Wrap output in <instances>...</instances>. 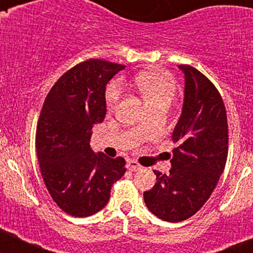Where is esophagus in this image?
Wrapping results in <instances>:
<instances>
[{"instance_id": "obj_1", "label": "esophagus", "mask_w": 253, "mask_h": 253, "mask_svg": "<svg viewBox=\"0 0 253 253\" xmlns=\"http://www.w3.org/2000/svg\"><path fill=\"white\" fill-rule=\"evenodd\" d=\"M126 167H128L129 171H139V169H142V166H140L139 163H138L137 161H133V160L129 161L128 165H126Z\"/></svg>"}]
</instances>
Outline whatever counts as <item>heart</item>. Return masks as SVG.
<instances>
[{
	"mask_svg": "<svg viewBox=\"0 0 253 253\" xmlns=\"http://www.w3.org/2000/svg\"><path fill=\"white\" fill-rule=\"evenodd\" d=\"M134 84L139 91L146 104L153 105L157 102H169L176 92V82L171 75L161 69L146 71L134 78ZM122 88L119 82L111 81L105 91V102L107 109H115L119 102Z\"/></svg>",
	"mask_w": 253,
	"mask_h": 253,
	"instance_id": "b5f03b06",
	"label": "heart"
}]
</instances>
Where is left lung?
<instances>
[{
	"instance_id": "1",
	"label": "left lung",
	"mask_w": 253,
	"mask_h": 253,
	"mask_svg": "<svg viewBox=\"0 0 253 253\" xmlns=\"http://www.w3.org/2000/svg\"><path fill=\"white\" fill-rule=\"evenodd\" d=\"M185 73L182 114L172 133L169 175L153 171L157 182L143 194L147 208L166 222H182L207 203L228 156L227 111L214 84L200 71L180 64Z\"/></svg>"
}]
</instances>
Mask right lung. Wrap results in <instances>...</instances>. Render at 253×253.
<instances>
[{"label":"right lung","instance_id":"add662e5","mask_svg":"<svg viewBox=\"0 0 253 253\" xmlns=\"http://www.w3.org/2000/svg\"><path fill=\"white\" fill-rule=\"evenodd\" d=\"M124 66L87 59L51 87L37 125L35 146L44 184L55 204L73 216H90L109 202L125 173V160L95 154L92 125L106 114L105 86Z\"/></svg>","mask_w":253,"mask_h":253}]
</instances>
